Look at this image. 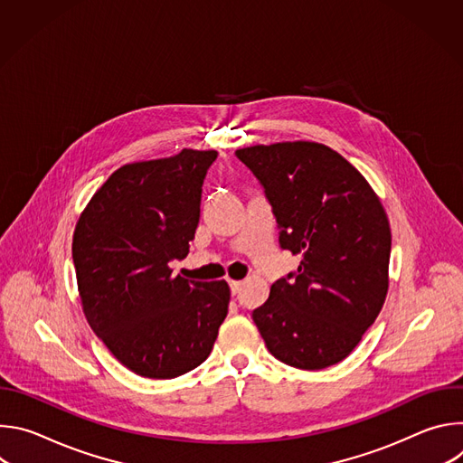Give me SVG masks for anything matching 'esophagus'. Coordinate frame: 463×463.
<instances>
[{"label":"esophagus","instance_id":"obj_1","mask_svg":"<svg viewBox=\"0 0 463 463\" xmlns=\"http://www.w3.org/2000/svg\"><path fill=\"white\" fill-rule=\"evenodd\" d=\"M229 286H231V293L232 295L240 293V289H241V282L240 280H229Z\"/></svg>","mask_w":463,"mask_h":463}]
</instances>
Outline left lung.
<instances>
[{
	"label": "left lung",
	"instance_id": "1",
	"mask_svg": "<svg viewBox=\"0 0 463 463\" xmlns=\"http://www.w3.org/2000/svg\"><path fill=\"white\" fill-rule=\"evenodd\" d=\"M256 175L300 266L271 286L252 320L268 350L300 370L346 359L388 291L392 234L379 197L341 154L295 141L236 150Z\"/></svg>",
	"mask_w": 463,
	"mask_h": 463
}]
</instances>
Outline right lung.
Instances as JSON below:
<instances>
[{"label":"right lung","mask_w":463,"mask_h":463,"mask_svg":"<svg viewBox=\"0 0 463 463\" xmlns=\"http://www.w3.org/2000/svg\"><path fill=\"white\" fill-rule=\"evenodd\" d=\"M214 150L124 165L95 192L73 234L84 315L118 363L172 379L200 366L227 317L225 280L174 277L200 223Z\"/></svg>","instance_id":"add662e5"}]
</instances>
